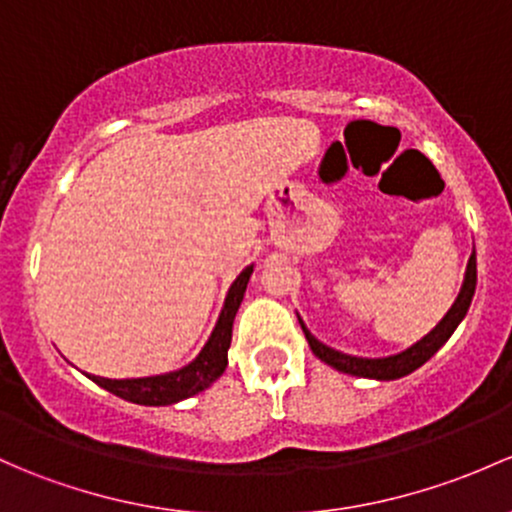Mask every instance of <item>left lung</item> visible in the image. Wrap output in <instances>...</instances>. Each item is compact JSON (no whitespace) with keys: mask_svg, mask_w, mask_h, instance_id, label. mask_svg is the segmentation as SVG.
Wrapping results in <instances>:
<instances>
[{"mask_svg":"<svg viewBox=\"0 0 512 512\" xmlns=\"http://www.w3.org/2000/svg\"><path fill=\"white\" fill-rule=\"evenodd\" d=\"M473 292H476V250H473V255L469 257V265H466L464 284H461L459 297H456L454 304H451V309L446 311L444 319H441L439 324L427 333V336L419 338L417 343H412L410 348H405V351L395 355H385V358H360V355L341 353L336 351V348L321 343L319 338L306 328V324L301 319L299 324L316 358L324 360V363L331 365V368H336L338 373L355 375V378H370V380H397L414 373L417 368H422V365L427 363V360L432 358V355L437 353L446 341H449L451 333L456 331V326L464 321L466 311H469Z\"/></svg>","mask_w":512,"mask_h":512,"instance_id":"8db88e82","label":"left lung"}]
</instances>
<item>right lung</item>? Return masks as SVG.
Masks as SVG:
<instances>
[{
  "mask_svg": "<svg viewBox=\"0 0 512 512\" xmlns=\"http://www.w3.org/2000/svg\"><path fill=\"white\" fill-rule=\"evenodd\" d=\"M255 270V265H247L245 270L238 274L233 284L228 289V297H225L223 309H220L218 321L211 338L206 341V346L201 348V353L184 365L179 370H171V373L161 375H149V378H127V380H110V378H98V375H88L93 383L105 387L112 395L122 397V400L134 402V405H147V407H164V405H176V402L186 400V397L198 395L206 387H211L220 375L228 368V348L230 338H233V321L235 314L240 309V301L245 297L247 282H250V274Z\"/></svg>",
  "mask_w": 512,
  "mask_h": 512,
  "instance_id": "1",
  "label": "right lung"
}]
</instances>
